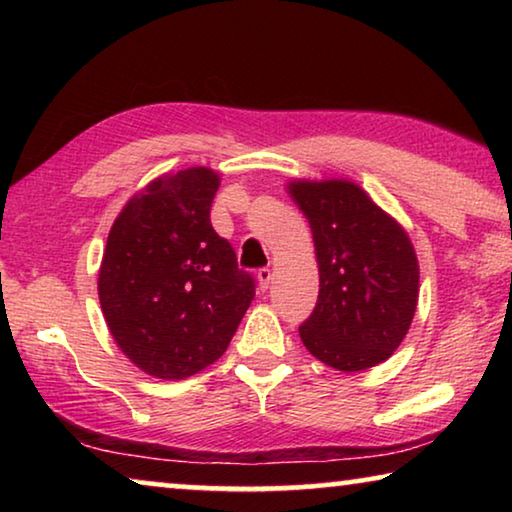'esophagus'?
Returning <instances> with one entry per match:
<instances>
[{"mask_svg":"<svg viewBox=\"0 0 512 512\" xmlns=\"http://www.w3.org/2000/svg\"><path fill=\"white\" fill-rule=\"evenodd\" d=\"M271 280H273V273H271V268H259V271H257V282H259V289L266 291V289H268V284H271Z\"/></svg>","mask_w":512,"mask_h":512,"instance_id":"34e87169","label":"esophagus"}]
</instances>
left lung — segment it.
Returning a JSON list of instances; mask_svg holds the SVG:
<instances>
[{"mask_svg":"<svg viewBox=\"0 0 512 512\" xmlns=\"http://www.w3.org/2000/svg\"><path fill=\"white\" fill-rule=\"evenodd\" d=\"M287 189L309 219L320 275L302 343L336 370L377 366L400 348L418 305L409 235L350 180H291Z\"/></svg>","mask_w":512,"mask_h":512,"instance_id":"left-lung-1","label":"left lung"}]
</instances>
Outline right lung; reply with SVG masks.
Returning a JSON list of instances; mask_svg holds the SVG:
<instances>
[{
	"label": "right lung",
	"mask_w": 512,
	"mask_h": 512,
	"mask_svg": "<svg viewBox=\"0 0 512 512\" xmlns=\"http://www.w3.org/2000/svg\"><path fill=\"white\" fill-rule=\"evenodd\" d=\"M219 173L192 167L151 180L112 223L99 302L119 350L146 375L185 379L228 350L255 298L232 246L212 228Z\"/></svg>",
	"instance_id": "obj_1"
}]
</instances>
